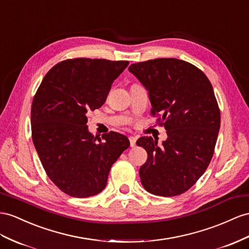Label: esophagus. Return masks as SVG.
Segmentation results:
<instances>
[{"instance_id":"34e87169","label":"esophagus","mask_w":249,"mask_h":249,"mask_svg":"<svg viewBox=\"0 0 249 249\" xmlns=\"http://www.w3.org/2000/svg\"><path fill=\"white\" fill-rule=\"evenodd\" d=\"M136 141H137V140H136L135 137H130L129 138V142H130L131 147H135V146H136Z\"/></svg>"}]
</instances>
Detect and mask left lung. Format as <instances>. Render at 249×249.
Here are the masks:
<instances>
[{"mask_svg": "<svg viewBox=\"0 0 249 249\" xmlns=\"http://www.w3.org/2000/svg\"><path fill=\"white\" fill-rule=\"evenodd\" d=\"M128 70L148 90L151 116L168 136L161 146L151 137L137 141L148 155L139 171L142 185L156 196H179L213 156L221 114L212 83L201 69L174 58L131 64Z\"/></svg>", "mask_w": 249, "mask_h": 249, "instance_id": "1", "label": "left lung"}]
</instances>
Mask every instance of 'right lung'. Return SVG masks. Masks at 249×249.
<instances>
[{"label":"right lung","instance_id":"add662e5","mask_svg":"<svg viewBox=\"0 0 249 249\" xmlns=\"http://www.w3.org/2000/svg\"><path fill=\"white\" fill-rule=\"evenodd\" d=\"M128 61L75 58L62 61L44 76L31 105V135L46 174L70 196L100 194L112 164L129 140L110 131L93 137L86 113L105 103L112 82Z\"/></svg>","mask_w":249,"mask_h":249}]
</instances>
